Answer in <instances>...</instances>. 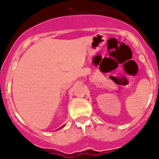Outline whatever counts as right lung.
Here are the masks:
<instances>
[{"instance_id":"add662e5","label":"right lung","mask_w":159,"mask_h":159,"mask_svg":"<svg viewBox=\"0 0 159 159\" xmlns=\"http://www.w3.org/2000/svg\"><path fill=\"white\" fill-rule=\"evenodd\" d=\"M64 127V126H63V127ZM62 127H61V128H62Z\"/></svg>"}]
</instances>
